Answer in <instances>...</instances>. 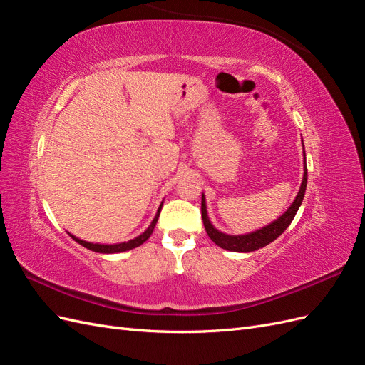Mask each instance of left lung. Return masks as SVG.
<instances>
[{
	"label": "left lung",
	"mask_w": 365,
	"mask_h": 365,
	"mask_svg": "<svg viewBox=\"0 0 365 365\" xmlns=\"http://www.w3.org/2000/svg\"><path fill=\"white\" fill-rule=\"evenodd\" d=\"M306 184H307V169H306V155H304L303 181H302V185H300V190H298V195L295 196V200L291 204V207L286 210V212L277 220H274V222H271L269 225L263 227L257 231H252V233L240 235V236L225 235V233H222V231L216 230L212 225V222H210V219H208V215H207L205 197L202 195L201 215H202V222H204V227H205L208 237L212 239L217 247L228 250V251H236V252H251V251H256L259 248L267 247L268 244H271L272 240L277 239L292 222V219L295 217L298 208H300V205L303 202V196H304V192H306Z\"/></svg>",
	"instance_id": "1"
}]
</instances>
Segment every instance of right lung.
Returning a JSON list of instances; mask_svg holds the SVG:
<instances>
[{"instance_id":"right-lung-1","label":"right lung","mask_w":365,"mask_h":365,"mask_svg":"<svg viewBox=\"0 0 365 365\" xmlns=\"http://www.w3.org/2000/svg\"><path fill=\"white\" fill-rule=\"evenodd\" d=\"M163 205V204H161ZM161 205H160V208H158V212H157V215H155V217H153V220H152V224L148 227V230L145 231V233L143 235H140L138 237H135V239H132V240H128V242H121V244H114V245H103V244H91V242H86V240H82V239H77L76 236H73V235H70L77 244H81L82 247H85V248H88V250H91V251H96V252H105V254H113V252H123V251H129V250H132V248H137V247H140L141 244H145V242L150 237V235H152V231H153V228H155V224H157V220H158V216H160V212H161Z\"/></svg>"}]
</instances>
